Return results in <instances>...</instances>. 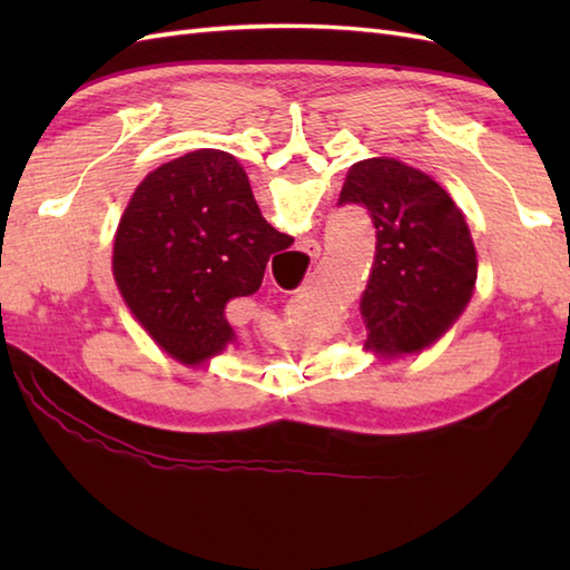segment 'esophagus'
<instances>
[{"label":"esophagus","mask_w":570,"mask_h":570,"mask_svg":"<svg viewBox=\"0 0 570 570\" xmlns=\"http://www.w3.org/2000/svg\"><path fill=\"white\" fill-rule=\"evenodd\" d=\"M298 249L316 262L321 257V242L318 239H301L298 242Z\"/></svg>","instance_id":"1"}]
</instances>
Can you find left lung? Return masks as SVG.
<instances>
[{
	"label": "left lung",
	"mask_w": 570,
	"mask_h": 570,
	"mask_svg": "<svg viewBox=\"0 0 570 570\" xmlns=\"http://www.w3.org/2000/svg\"><path fill=\"white\" fill-rule=\"evenodd\" d=\"M362 205L377 247L360 301L365 347L411 355L433 345L465 311L478 254L463 213L431 176L390 156L357 161L337 205Z\"/></svg>",
	"instance_id": "1"
}]
</instances>
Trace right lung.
I'll list each match as a JSON object with an SVG mask.
<instances>
[{"instance_id":"right-lung-1","label":"right lung","mask_w":570,"mask_h":570,"mask_svg":"<svg viewBox=\"0 0 570 570\" xmlns=\"http://www.w3.org/2000/svg\"><path fill=\"white\" fill-rule=\"evenodd\" d=\"M292 242L264 220L233 154L198 149L137 186L117 227L112 272L144 331L198 365L235 337L227 301L257 292L266 262Z\"/></svg>"}]
</instances>
